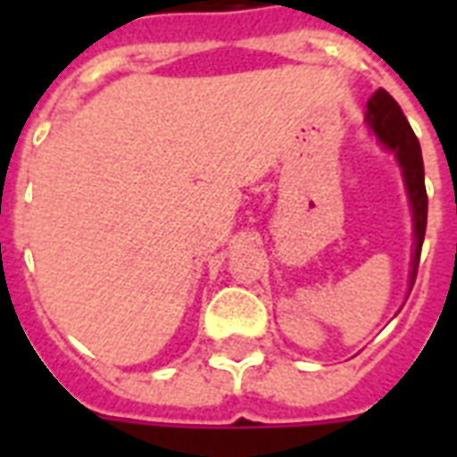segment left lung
Instances as JSON below:
<instances>
[{"label":"left lung","instance_id":"1","mask_svg":"<svg viewBox=\"0 0 457 457\" xmlns=\"http://www.w3.org/2000/svg\"><path fill=\"white\" fill-rule=\"evenodd\" d=\"M365 123L372 130L384 149H389L396 158L401 175H403L405 192H408V204L412 213V258H411V289L415 285L418 275L420 251L425 242L427 229V189H425V165H422V152L420 142L412 132L411 123L405 120L403 111L394 102V96L386 89H377L368 99V111H365Z\"/></svg>","mask_w":457,"mask_h":457}]
</instances>
